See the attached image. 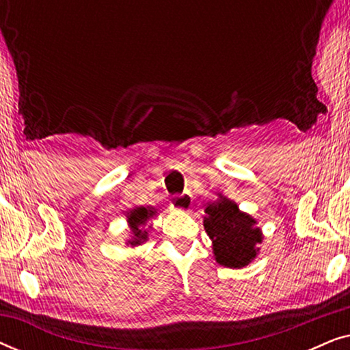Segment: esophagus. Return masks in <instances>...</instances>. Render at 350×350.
<instances>
[{
    "label": "esophagus",
    "mask_w": 350,
    "mask_h": 350,
    "mask_svg": "<svg viewBox=\"0 0 350 350\" xmlns=\"http://www.w3.org/2000/svg\"><path fill=\"white\" fill-rule=\"evenodd\" d=\"M172 208L180 210V212H189L191 207H193V198L189 194H181V196H175L172 199Z\"/></svg>",
    "instance_id": "obj_1"
}]
</instances>
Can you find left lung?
Instances as JSON below:
<instances>
[{"label":"left lung","mask_w":350,"mask_h":350,"mask_svg":"<svg viewBox=\"0 0 350 350\" xmlns=\"http://www.w3.org/2000/svg\"><path fill=\"white\" fill-rule=\"evenodd\" d=\"M204 229L212 241L215 261L219 266L242 269L260 253L262 231L256 219L239 208L234 200L218 193V199L205 205Z\"/></svg>","instance_id":"obj_1"}]
</instances>
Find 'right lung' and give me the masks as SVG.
<instances>
[{"label":"right lung","mask_w":350,"mask_h":350,"mask_svg":"<svg viewBox=\"0 0 350 350\" xmlns=\"http://www.w3.org/2000/svg\"><path fill=\"white\" fill-rule=\"evenodd\" d=\"M157 215L156 207H135L131 212L126 213L129 229H131V236L126 241V245L137 247L145 243L150 239V232L152 231V224L150 223L152 218Z\"/></svg>","instance_id":"right-lung-1"}]
</instances>
